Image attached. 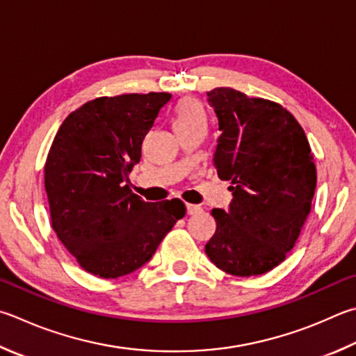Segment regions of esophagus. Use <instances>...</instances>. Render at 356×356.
<instances>
[{
    "label": "esophagus",
    "instance_id": "obj_1",
    "mask_svg": "<svg viewBox=\"0 0 356 356\" xmlns=\"http://www.w3.org/2000/svg\"><path fill=\"white\" fill-rule=\"evenodd\" d=\"M186 213H188V215H199V213H202V207L195 204H186Z\"/></svg>",
    "mask_w": 356,
    "mask_h": 356
}]
</instances>
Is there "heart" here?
<instances>
[{
    "label": "heart",
    "instance_id": "b5f03b06",
    "mask_svg": "<svg viewBox=\"0 0 356 356\" xmlns=\"http://www.w3.org/2000/svg\"><path fill=\"white\" fill-rule=\"evenodd\" d=\"M207 113L202 102L196 98H184L174 108V127L176 132L191 127H205Z\"/></svg>",
    "mask_w": 356,
    "mask_h": 356
}]
</instances>
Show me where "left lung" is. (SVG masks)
Returning a JSON list of instances; mask_svg holds the SVG:
<instances>
[{"label": "left lung", "instance_id": "1", "mask_svg": "<svg viewBox=\"0 0 356 356\" xmlns=\"http://www.w3.org/2000/svg\"><path fill=\"white\" fill-rule=\"evenodd\" d=\"M221 135L218 176L230 180V209H213L205 254L224 273L261 275L285 260L312 210L316 166L302 126L277 102L219 87L207 93Z\"/></svg>", "mask_w": 356, "mask_h": 356}]
</instances>
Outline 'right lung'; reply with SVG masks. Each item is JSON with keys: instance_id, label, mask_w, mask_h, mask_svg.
<instances>
[{"instance_id": "right-lung-1", "label": "right lung", "mask_w": 356, "mask_h": 356, "mask_svg": "<svg viewBox=\"0 0 356 356\" xmlns=\"http://www.w3.org/2000/svg\"><path fill=\"white\" fill-rule=\"evenodd\" d=\"M170 93L102 96L71 112L44 163L51 225L82 269L118 279L143 266L179 219V199L145 202L129 172Z\"/></svg>"}]
</instances>
